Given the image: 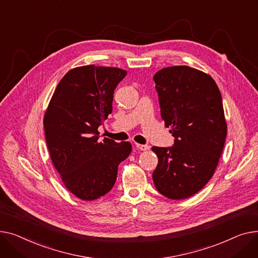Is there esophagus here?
<instances>
[{
	"instance_id": "34e87169",
	"label": "esophagus",
	"mask_w": 258,
	"mask_h": 258,
	"mask_svg": "<svg viewBox=\"0 0 258 258\" xmlns=\"http://www.w3.org/2000/svg\"><path fill=\"white\" fill-rule=\"evenodd\" d=\"M135 146H136V148L138 149H140L141 151H147V150H149V146H147V145H141V144H135Z\"/></svg>"
}]
</instances>
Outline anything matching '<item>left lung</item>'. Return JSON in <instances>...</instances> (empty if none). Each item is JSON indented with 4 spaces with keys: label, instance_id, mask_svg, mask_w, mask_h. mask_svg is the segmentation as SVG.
Segmentation results:
<instances>
[{
    "label": "left lung",
    "instance_id": "obj_1",
    "mask_svg": "<svg viewBox=\"0 0 258 258\" xmlns=\"http://www.w3.org/2000/svg\"><path fill=\"white\" fill-rule=\"evenodd\" d=\"M160 114L174 146L153 147L158 164L152 178L157 190L173 200L198 192L214 176L227 135L223 101L209 75L186 66L154 75Z\"/></svg>",
    "mask_w": 258,
    "mask_h": 258
}]
</instances>
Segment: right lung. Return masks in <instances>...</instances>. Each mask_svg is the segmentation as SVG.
I'll return each mask as SVG.
<instances>
[{"mask_svg": "<svg viewBox=\"0 0 258 258\" xmlns=\"http://www.w3.org/2000/svg\"><path fill=\"white\" fill-rule=\"evenodd\" d=\"M127 72L84 66L69 71L58 83L43 117L52 162L66 187L77 198L93 201L114 185L117 166L131 153V144L104 138L98 128L112 112L113 93Z\"/></svg>", "mask_w": 258, "mask_h": 258, "instance_id": "obj_1", "label": "right lung"}]
</instances>
